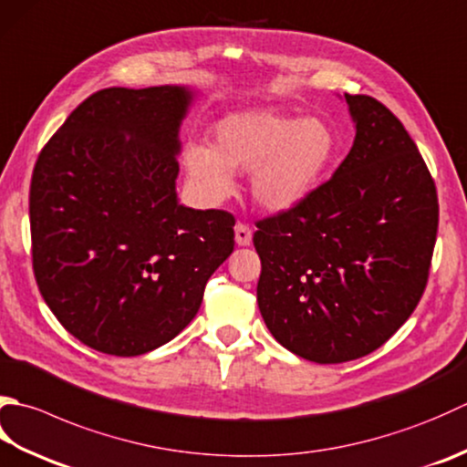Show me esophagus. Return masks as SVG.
I'll return each instance as SVG.
<instances>
[{
    "label": "esophagus",
    "mask_w": 467,
    "mask_h": 467,
    "mask_svg": "<svg viewBox=\"0 0 467 467\" xmlns=\"http://www.w3.org/2000/svg\"><path fill=\"white\" fill-rule=\"evenodd\" d=\"M234 241L239 246H249L253 243V231L243 223H236L234 226Z\"/></svg>",
    "instance_id": "esophagus-1"
}]
</instances>
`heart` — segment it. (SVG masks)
Returning a JSON list of instances; mask_svg holds the SVG:
<instances>
[{"label": "heart", "instance_id": "b5f03b06", "mask_svg": "<svg viewBox=\"0 0 467 467\" xmlns=\"http://www.w3.org/2000/svg\"><path fill=\"white\" fill-rule=\"evenodd\" d=\"M214 145L190 141L182 161L192 186L208 202L234 190V171H251V196L269 213H287L314 194L332 168L337 140L319 117L273 109H243L218 119Z\"/></svg>", "mask_w": 467, "mask_h": 467}]
</instances>
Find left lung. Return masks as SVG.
I'll list each match as a JSON object with an SVG mask.
<instances>
[{"label":"left lung","mask_w":467,"mask_h":467,"mask_svg":"<svg viewBox=\"0 0 467 467\" xmlns=\"http://www.w3.org/2000/svg\"><path fill=\"white\" fill-rule=\"evenodd\" d=\"M344 100L350 153L306 202L257 223L253 236L265 324L317 364L367 356L407 322L425 291L440 214L403 123L372 97Z\"/></svg>","instance_id":"1"}]
</instances>
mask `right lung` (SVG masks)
Here are the masks:
<instances>
[{
	"label": "right lung",
	"mask_w": 467,
	"mask_h": 467,
	"mask_svg": "<svg viewBox=\"0 0 467 467\" xmlns=\"http://www.w3.org/2000/svg\"><path fill=\"white\" fill-rule=\"evenodd\" d=\"M188 85L90 95L44 145L32 173L34 275L67 332L93 350L140 356L198 314L234 249V218L180 204Z\"/></svg>",
	"instance_id": "1"
}]
</instances>
